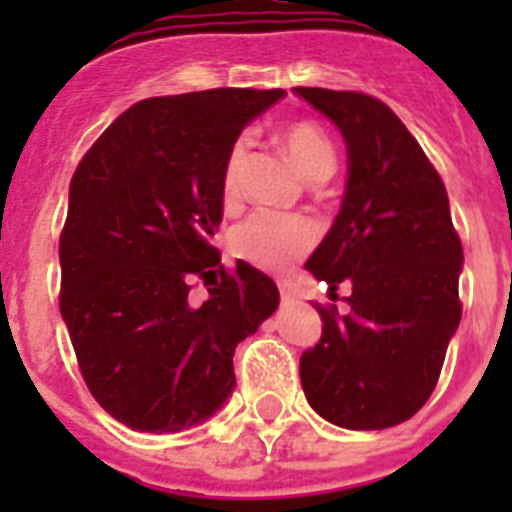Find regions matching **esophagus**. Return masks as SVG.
<instances>
[{
  "label": "esophagus",
  "instance_id": "34e87169",
  "mask_svg": "<svg viewBox=\"0 0 512 512\" xmlns=\"http://www.w3.org/2000/svg\"><path fill=\"white\" fill-rule=\"evenodd\" d=\"M279 292H281V303H295V289H292V284L281 281Z\"/></svg>",
  "mask_w": 512,
  "mask_h": 512
}]
</instances>
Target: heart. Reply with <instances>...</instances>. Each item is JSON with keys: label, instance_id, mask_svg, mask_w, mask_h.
Wrapping results in <instances>:
<instances>
[{"label": "heart", "instance_id": "heart-1", "mask_svg": "<svg viewBox=\"0 0 512 512\" xmlns=\"http://www.w3.org/2000/svg\"><path fill=\"white\" fill-rule=\"evenodd\" d=\"M281 146L308 180L319 175H332L335 170L332 140L324 127H319L316 122L287 124L281 130ZM244 156H247V138H239L228 151L223 180H220L225 199H231L236 193ZM313 241H316V225L311 220L279 215V212H268V209L252 212L231 231L233 255L271 273L289 271L313 247Z\"/></svg>", "mask_w": 512, "mask_h": 512}]
</instances>
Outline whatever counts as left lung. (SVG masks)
<instances>
[{
	"label": "left lung",
	"mask_w": 512,
	"mask_h": 512,
	"mask_svg": "<svg viewBox=\"0 0 512 512\" xmlns=\"http://www.w3.org/2000/svg\"><path fill=\"white\" fill-rule=\"evenodd\" d=\"M340 130V212L305 268L350 284V313L319 308L321 340L300 358L308 404L332 425L382 430L420 412L460 327L462 244L449 196L404 122L361 92L295 87Z\"/></svg>",
	"instance_id": "8db88e82"
}]
</instances>
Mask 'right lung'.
<instances>
[{
    "label": "right lung",
    "instance_id": "obj_1",
    "mask_svg": "<svg viewBox=\"0 0 512 512\" xmlns=\"http://www.w3.org/2000/svg\"><path fill=\"white\" fill-rule=\"evenodd\" d=\"M284 90H204L127 108L84 154L60 233V316L87 388L140 433L209 420L236 385L233 350L279 308L271 276L216 271L223 167ZM208 297L193 301L190 276Z\"/></svg>",
    "mask_w": 512,
    "mask_h": 512
}]
</instances>
